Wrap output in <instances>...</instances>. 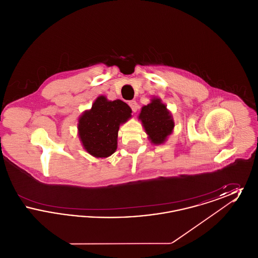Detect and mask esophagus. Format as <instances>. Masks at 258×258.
<instances>
[{
    "instance_id": "1",
    "label": "esophagus",
    "mask_w": 258,
    "mask_h": 258,
    "mask_svg": "<svg viewBox=\"0 0 258 258\" xmlns=\"http://www.w3.org/2000/svg\"><path fill=\"white\" fill-rule=\"evenodd\" d=\"M128 105L131 106L132 110L134 111V112H136L137 109H138V104H137V102H136L135 100H131V101H128Z\"/></svg>"
}]
</instances>
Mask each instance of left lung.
<instances>
[{"instance_id": "left-lung-1", "label": "left lung", "mask_w": 258, "mask_h": 258, "mask_svg": "<svg viewBox=\"0 0 258 258\" xmlns=\"http://www.w3.org/2000/svg\"><path fill=\"white\" fill-rule=\"evenodd\" d=\"M139 119L154 144L163 143L174 127L171 115L160 98L152 99L151 103L142 107Z\"/></svg>"}]
</instances>
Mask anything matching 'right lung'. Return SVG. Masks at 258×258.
Wrapping results in <instances>:
<instances>
[{
    "instance_id": "right-lung-1",
    "label": "right lung",
    "mask_w": 258,
    "mask_h": 258,
    "mask_svg": "<svg viewBox=\"0 0 258 258\" xmlns=\"http://www.w3.org/2000/svg\"><path fill=\"white\" fill-rule=\"evenodd\" d=\"M131 107L122 100L109 101L99 97L92 109L79 119L78 131L87 152L97 158H107L117 149L119 126L132 115Z\"/></svg>"
}]
</instances>
